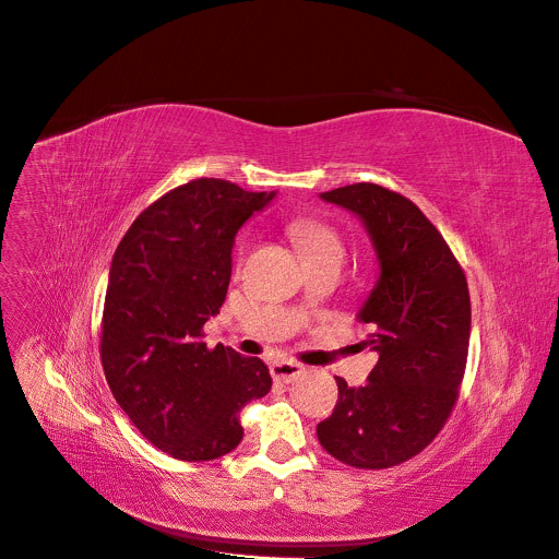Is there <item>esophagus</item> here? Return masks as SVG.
I'll list each match as a JSON object with an SVG mask.
<instances>
[{
    "label": "esophagus",
    "mask_w": 559,
    "mask_h": 559,
    "mask_svg": "<svg viewBox=\"0 0 559 559\" xmlns=\"http://www.w3.org/2000/svg\"><path fill=\"white\" fill-rule=\"evenodd\" d=\"M270 371H272L274 380H283V383H289V380H295L297 376L304 373V365L292 362V360H274L270 365Z\"/></svg>",
    "instance_id": "esophagus-1"
}]
</instances>
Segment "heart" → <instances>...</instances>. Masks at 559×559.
Instances as JSON below:
<instances>
[{"label": "heart", "mask_w": 559, "mask_h": 559, "mask_svg": "<svg viewBox=\"0 0 559 559\" xmlns=\"http://www.w3.org/2000/svg\"><path fill=\"white\" fill-rule=\"evenodd\" d=\"M292 233H295V240L306 255H317V253H342L344 255V245L340 240V235L317 219H299L292 224Z\"/></svg>", "instance_id": "1"}]
</instances>
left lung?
I'll use <instances>...</instances> for the list:
<instances>
[{
    "label": "left lung",
    "instance_id": "obj_1",
    "mask_svg": "<svg viewBox=\"0 0 559 559\" xmlns=\"http://www.w3.org/2000/svg\"><path fill=\"white\" fill-rule=\"evenodd\" d=\"M354 213L373 245L378 281L358 321L378 362L362 388L337 380L319 444L356 468H388L421 453L457 401L472 335L464 272L417 205L376 183L319 194Z\"/></svg>",
    "mask_w": 559,
    "mask_h": 559
}]
</instances>
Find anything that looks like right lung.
Instances as JSON below:
<instances>
[{"mask_svg":"<svg viewBox=\"0 0 559 559\" xmlns=\"http://www.w3.org/2000/svg\"><path fill=\"white\" fill-rule=\"evenodd\" d=\"M276 192L222 179L174 188L115 249L102 319L108 388L133 426L167 455L209 462L242 442L240 409L272 390L260 358L201 342L226 299L242 224Z\"/></svg>","mask_w":559,"mask_h":559,"instance_id":"right-lung-1","label":"right lung"}]
</instances>
